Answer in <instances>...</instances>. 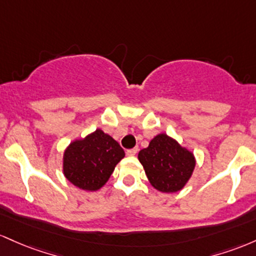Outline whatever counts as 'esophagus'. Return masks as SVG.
Returning <instances> with one entry per match:
<instances>
[{
    "instance_id": "esophagus-1",
    "label": "esophagus",
    "mask_w": 256,
    "mask_h": 256,
    "mask_svg": "<svg viewBox=\"0 0 256 256\" xmlns=\"http://www.w3.org/2000/svg\"><path fill=\"white\" fill-rule=\"evenodd\" d=\"M138 154V148H130V150L127 151V154L128 156H136Z\"/></svg>"
}]
</instances>
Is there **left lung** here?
Instances as JSON below:
<instances>
[{
	"label": "left lung",
	"instance_id": "left-lung-1",
	"mask_svg": "<svg viewBox=\"0 0 256 256\" xmlns=\"http://www.w3.org/2000/svg\"><path fill=\"white\" fill-rule=\"evenodd\" d=\"M148 182L156 190L166 194L180 191L190 180L196 160L166 134H158L138 154Z\"/></svg>",
	"mask_w": 256,
	"mask_h": 256
}]
</instances>
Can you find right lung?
Wrapping results in <instances>:
<instances>
[{
	"mask_svg": "<svg viewBox=\"0 0 256 256\" xmlns=\"http://www.w3.org/2000/svg\"><path fill=\"white\" fill-rule=\"evenodd\" d=\"M123 157L124 151L120 144L102 129H96L84 139L74 140L66 148L62 172L76 188L96 191L105 185Z\"/></svg>",
	"mask_w": 256,
	"mask_h": 256,
	"instance_id": "1",
	"label": "right lung"
}]
</instances>
